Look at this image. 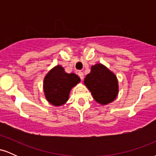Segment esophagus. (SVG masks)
Returning a JSON list of instances; mask_svg holds the SVG:
<instances>
[{
	"mask_svg": "<svg viewBox=\"0 0 156 156\" xmlns=\"http://www.w3.org/2000/svg\"><path fill=\"white\" fill-rule=\"evenodd\" d=\"M78 76L80 77V79L81 80L83 79V73L82 72V71H79V72L78 73Z\"/></svg>",
	"mask_w": 156,
	"mask_h": 156,
	"instance_id": "obj_1",
	"label": "esophagus"
}]
</instances>
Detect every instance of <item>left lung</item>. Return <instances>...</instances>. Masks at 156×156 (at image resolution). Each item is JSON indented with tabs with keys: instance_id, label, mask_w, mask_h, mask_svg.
Returning <instances> with one entry per match:
<instances>
[{
	"instance_id": "8db88e82",
	"label": "left lung",
	"mask_w": 156,
	"mask_h": 156,
	"mask_svg": "<svg viewBox=\"0 0 156 156\" xmlns=\"http://www.w3.org/2000/svg\"><path fill=\"white\" fill-rule=\"evenodd\" d=\"M84 84L93 98L101 105L114 101L119 92L117 76L102 64L92 66L90 73L84 78Z\"/></svg>"
}]
</instances>
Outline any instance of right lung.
<instances>
[{"mask_svg":"<svg viewBox=\"0 0 156 156\" xmlns=\"http://www.w3.org/2000/svg\"><path fill=\"white\" fill-rule=\"evenodd\" d=\"M80 81L75 73H67L64 67L57 65L51 69L44 78L43 89L46 100L55 106L65 104L73 87Z\"/></svg>","mask_w":156,"mask_h":156,"instance_id":"right-lung-1","label":"right lung"}]
</instances>
